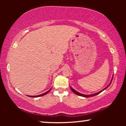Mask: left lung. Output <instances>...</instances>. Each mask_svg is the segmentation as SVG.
I'll return each instance as SVG.
<instances>
[{
	"mask_svg": "<svg viewBox=\"0 0 126 126\" xmlns=\"http://www.w3.org/2000/svg\"><path fill=\"white\" fill-rule=\"evenodd\" d=\"M113 76H112V80H111V82H110V84L107 86V87H106V88H105L103 89V90H101V91H100V92H97V93H96V94H80V93H79V92H77V91H76V90H75V89H74L73 88H72L71 87H70V89H71V90H72V91H73V92L74 93H75V94H77V95L80 96H82V97H91V96H96V95H97V94H99L100 93H101V92H102V91H103L104 90H105V89H106V88H108V87H109V86L110 85V84H111L112 81V79H113Z\"/></svg>",
	"mask_w": 126,
	"mask_h": 126,
	"instance_id": "8db88e82",
	"label": "left lung"
}]
</instances>
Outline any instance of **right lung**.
Listing matches in <instances>:
<instances>
[{
  "label": "right lung",
  "instance_id": "obj_1",
  "mask_svg": "<svg viewBox=\"0 0 126 126\" xmlns=\"http://www.w3.org/2000/svg\"><path fill=\"white\" fill-rule=\"evenodd\" d=\"M51 88H50L49 89V91H47V92H45V93H44V94H39V95H37V96H28L29 97H40V96H44V95H45L46 94H47V93H49V92L51 90Z\"/></svg>",
  "mask_w": 126,
  "mask_h": 126
}]
</instances>
